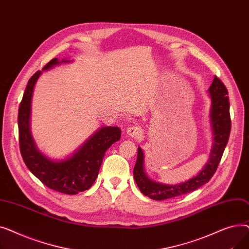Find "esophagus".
Segmentation results:
<instances>
[{
    "mask_svg": "<svg viewBox=\"0 0 249 249\" xmlns=\"http://www.w3.org/2000/svg\"><path fill=\"white\" fill-rule=\"evenodd\" d=\"M141 134H142V129L139 126L133 125V126H130L129 128H127V135L130 137L137 138V137L141 136Z\"/></svg>",
    "mask_w": 249,
    "mask_h": 249,
    "instance_id": "esophagus-1",
    "label": "esophagus"
}]
</instances>
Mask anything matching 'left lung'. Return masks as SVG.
Segmentation results:
<instances>
[{
	"label": "left lung",
	"mask_w": 249,
	"mask_h": 249,
	"mask_svg": "<svg viewBox=\"0 0 249 249\" xmlns=\"http://www.w3.org/2000/svg\"><path fill=\"white\" fill-rule=\"evenodd\" d=\"M208 94L211 99L209 118H210L212 131V147L206 165L197 176L175 185L163 184V182L153 180L145 173L144 153L140 147H138L137 160L133 171L134 179L141 193L150 199L163 201L189 194L207 184L214 176L229 139L231 120L229 114L228 91L224 84L217 76L214 77L212 85L208 89Z\"/></svg>",
	"instance_id": "obj_1"
}]
</instances>
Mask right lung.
<instances>
[{
	"mask_svg": "<svg viewBox=\"0 0 249 249\" xmlns=\"http://www.w3.org/2000/svg\"><path fill=\"white\" fill-rule=\"evenodd\" d=\"M70 62L72 60L54 58L50 60L42 71L32 75L19 107L18 126L20 151L29 171L49 189L75 195L89 190L94 184L105 153L113 143L120 140L121 130L116 126L100 127L80 147L62 160H52L38 149L30 128L34 87L43 71Z\"/></svg>",
	"mask_w": 249,
	"mask_h": 249,
	"instance_id": "add662e5",
	"label": "right lung"
}]
</instances>
